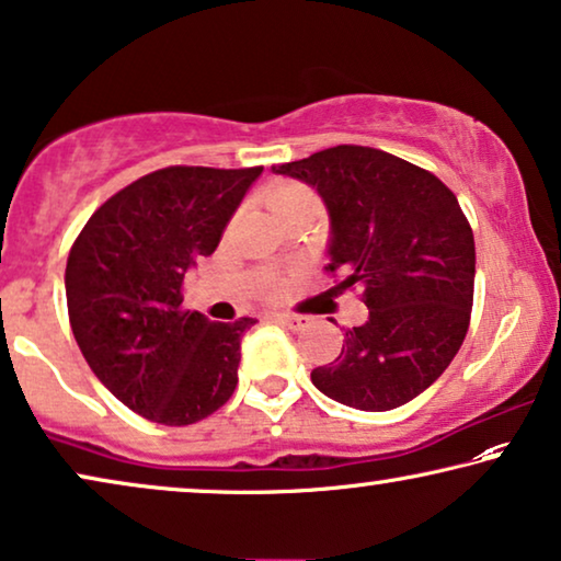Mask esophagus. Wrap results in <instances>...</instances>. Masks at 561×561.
<instances>
[{
  "instance_id": "obj_1",
  "label": "esophagus",
  "mask_w": 561,
  "mask_h": 561,
  "mask_svg": "<svg viewBox=\"0 0 561 561\" xmlns=\"http://www.w3.org/2000/svg\"><path fill=\"white\" fill-rule=\"evenodd\" d=\"M277 320L282 322V325H287L289 330L307 328V318H302V314H277Z\"/></svg>"
}]
</instances>
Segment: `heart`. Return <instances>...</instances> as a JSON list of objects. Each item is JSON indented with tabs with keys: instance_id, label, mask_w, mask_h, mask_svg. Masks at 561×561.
<instances>
[{
	"instance_id": "heart-1",
	"label": "heart",
	"mask_w": 561,
	"mask_h": 561,
	"mask_svg": "<svg viewBox=\"0 0 561 561\" xmlns=\"http://www.w3.org/2000/svg\"><path fill=\"white\" fill-rule=\"evenodd\" d=\"M307 203H314V195L307 191L305 185L289 183V185L277 187V191L272 193V208H274V213L297 208V205H307Z\"/></svg>"
}]
</instances>
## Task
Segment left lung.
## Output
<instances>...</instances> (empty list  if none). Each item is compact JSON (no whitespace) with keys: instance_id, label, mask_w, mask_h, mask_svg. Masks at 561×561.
I'll use <instances>...</instances> for the list:
<instances>
[{"instance_id":"8db88e82","label":"left lung","mask_w":561,"mask_h":561,"mask_svg":"<svg viewBox=\"0 0 561 561\" xmlns=\"http://www.w3.org/2000/svg\"><path fill=\"white\" fill-rule=\"evenodd\" d=\"M312 185L330 213V274L360 287L368 320L312 370L325 397L389 412L437 381L470 325L476 241L455 193L383 149L337 145L272 168Z\"/></svg>"}]
</instances>
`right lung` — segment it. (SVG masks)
Instances as JSON below:
<instances>
[{
  "label": "right lung",
  "mask_w": 561,
  "mask_h": 561,
  "mask_svg": "<svg viewBox=\"0 0 561 561\" xmlns=\"http://www.w3.org/2000/svg\"><path fill=\"white\" fill-rule=\"evenodd\" d=\"M262 170H154L101 205L70 247L66 299L78 348L149 422H201L239 383L241 337L256 320L210 322L185 310L183 282L216 251Z\"/></svg>",
  "instance_id": "add662e5"
}]
</instances>
